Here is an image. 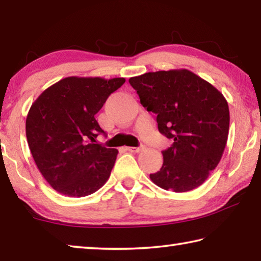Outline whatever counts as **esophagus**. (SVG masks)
<instances>
[{
  "mask_svg": "<svg viewBox=\"0 0 261 261\" xmlns=\"http://www.w3.org/2000/svg\"><path fill=\"white\" fill-rule=\"evenodd\" d=\"M144 149V146H139V147H126V151H129L131 153H139Z\"/></svg>",
  "mask_w": 261,
  "mask_h": 261,
  "instance_id": "34e87169",
  "label": "esophagus"
}]
</instances>
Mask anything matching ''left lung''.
Returning <instances> with one entry per match:
<instances>
[{
  "label": "left lung",
  "mask_w": 261,
  "mask_h": 261,
  "mask_svg": "<svg viewBox=\"0 0 261 261\" xmlns=\"http://www.w3.org/2000/svg\"><path fill=\"white\" fill-rule=\"evenodd\" d=\"M158 129L173 139L163 165L151 174L158 187L187 192L205 182L222 158L229 134V107L220 91L187 69L147 72L129 79Z\"/></svg>",
  "instance_id": "8db88e82"
}]
</instances>
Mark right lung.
I'll return each instance as SVG.
<instances>
[{
  "label": "right lung",
  "mask_w": 261,
  "mask_h": 261,
  "mask_svg": "<svg viewBox=\"0 0 261 261\" xmlns=\"http://www.w3.org/2000/svg\"><path fill=\"white\" fill-rule=\"evenodd\" d=\"M124 78L68 77L48 87L31 106L26 138L38 169L64 196L85 197L107 182L118 151L95 144V115Z\"/></svg>",
  "instance_id": "1"
}]
</instances>
